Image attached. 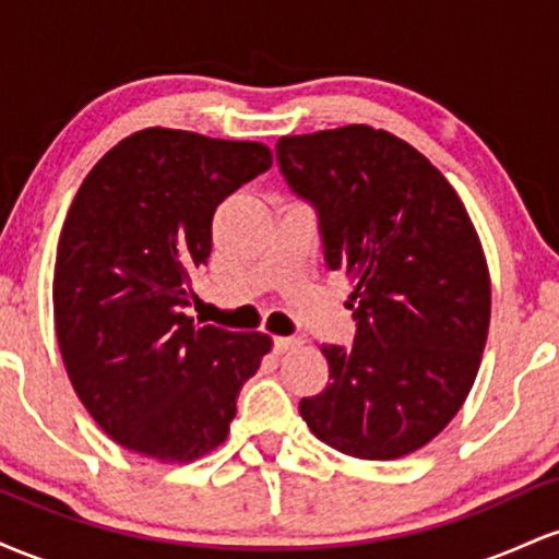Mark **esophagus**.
Listing matches in <instances>:
<instances>
[{
	"label": "esophagus",
	"mask_w": 559,
	"mask_h": 559,
	"mask_svg": "<svg viewBox=\"0 0 559 559\" xmlns=\"http://www.w3.org/2000/svg\"><path fill=\"white\" fill-rule=\"evenodd\" d=\"M297 346H301V338H297V336H278V338H273V349L278 352V355L297 349Z\"/></svg>",
	"instance_id": "34e87169"
}]
</instances>
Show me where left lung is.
Listing matches in <instances>:
<instances>
[{
  "mask_svg": "<svg viewBox=\"0 0 559 559\" xmlns=\"http://www.w3.org/2000/svg\"><path fill=\"white\" fill-rule=\"evenodd\" d=\"M288 189L318 215L329 271L355 281V344H323L329 386L299 402L320 441L396 460L447 428L476 381L491 316L478 234L407 141L370 126L284 136Z\"/></svg>",
  "mask_w": 559,
  "mask_h": 559,
  "instance_id": "8db88e82",
  "label": "left lung"
}]
</instances>
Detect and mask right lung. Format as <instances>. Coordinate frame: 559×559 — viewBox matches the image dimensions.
I'll return each mask as SVG.
<instances>
[{
    "instance_id": "obj_1",
    "label": "right lung",
    "mask_w": 559,
    "mask_h": 559,
    "mask_svg": "<svg viewBox=\"0 0 559 559\" xmlns=\"http://www.w3.org/2000/svg\"><path fill=\"white\" fill-rule=\"evenodd\" d=\"M271 165L258 141L146 128L83 178L57 243L55 329L75 394L120 447L191 463L226 441L271 336L186 307L217 204Z\"/></svg>"
}]
</instances>
